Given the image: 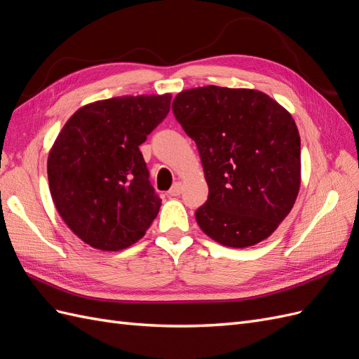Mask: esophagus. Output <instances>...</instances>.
<instances>
[{
    "mask_svg": "<svg viewBox=\"0 0 359 359\" xmlns=\"http://www.w3.org/2000/svg\"><path fill=\"white\" fill-rule=\"evenodd\" d=\"M181 190H182V184L180 181H177L173 186L170 187L169 190V196H180L181 194Z\"/></svg>",
    "mask_w": 359,
    "mask_h": 359,
    "instance_id": "34e87169",
    "label": "esophagus"
}]
</instances>
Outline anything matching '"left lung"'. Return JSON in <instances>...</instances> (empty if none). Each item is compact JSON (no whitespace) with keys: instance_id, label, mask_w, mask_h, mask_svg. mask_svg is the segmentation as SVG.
Returning <instances> with one entry per match:
<instances>
[{"instance_id":"8db88e82","label":"left lung","mask_w":359,"mask_h":359,"mask_svg":"<svg viewBox=\"0 0 359 359\" xmlns=\"http://www.w3.org/2000/svg\"><path fill=\"white\" fill-rule=\"evenodd\" d=\"M177 121L199 149L208 199L194 212L214 241L244 248L273 233L301 184V139L269 95L208 85L180 93Z\"/></svg>"}]
</instances>
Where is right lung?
<instances>
[{"mask_svg": "<svg viewBox=\"0 0 359 359\" xmlns=\"http://www.w3.org/2000/svg\"><path fill=\"white\" fill-rule=\"evenodd\" d=\"M169 109V94L115 97L81 107L62 127L48 158L49 189L83 243L116 252L154 222L161 199L139 145Z\"/></svg>", "mask_w": 359, "mask_h": 359, "instance_id": "add662e5", "label": "right lung"}]
</instances>
